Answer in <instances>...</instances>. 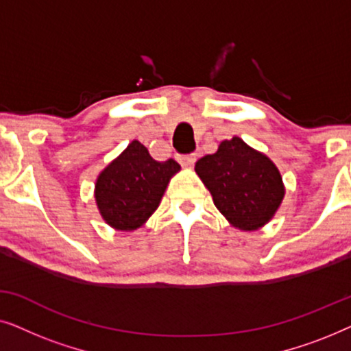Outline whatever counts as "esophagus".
I'll use <instances>...</instances> for the list:
<instances>
[{
    "label": "esophagus",
    "instance_id": "1",
    "mask_svg": "<svg viewBox=\"0 0 351 351\" xmlns=\"http://www.w3.org/2000/svg\"><path fill=\"white\" fill-rule=\"evenodd\" d=\"M177 160H179L182 167H193L196 161V155H180L177 156Z\"/></svg>",
    "mask_w": 351,
    "mask_h": 351
}]
</instances>
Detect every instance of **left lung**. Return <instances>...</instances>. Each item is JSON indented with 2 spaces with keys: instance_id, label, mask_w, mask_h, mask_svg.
Returning <instances> with one entry per match:
<instances>
[{
  "instance_id": "8db88e82",
  "label": "left lung",
  "mask_w": 351,
  "mask_h": 351,
  "mask_svg": "<svg viewBox=\"0 0 351 351\" xmlns=\"http://www.w3.org/2000/svg\"><path fill=\"white\" fill-rule=\"evenodd\" d=\"M195 171L215 208L241 232H256L270 222L286 193L275 162L239 137L220 142L214 155L198 160Z\"/></svg>"
}]
</instances>
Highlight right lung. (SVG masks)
<instances>
[{
  "instance_id": "add662e5",
  "label": "right lung",
  "mask_w": 351,
  "mask_h": 351,
  "mask_svg": "<svg viewBox=\"0 0 351 351\" xmlns=\"http://www.w3.org/2000/svg\"><path fill=\"white\" fill-rule=\"evenodd\" d=\"M179 171V162L153 160L147 147L132 141L95 180L94 198L105 223L118 232L141 228Z\"/></svg>"
}]
</instances>
